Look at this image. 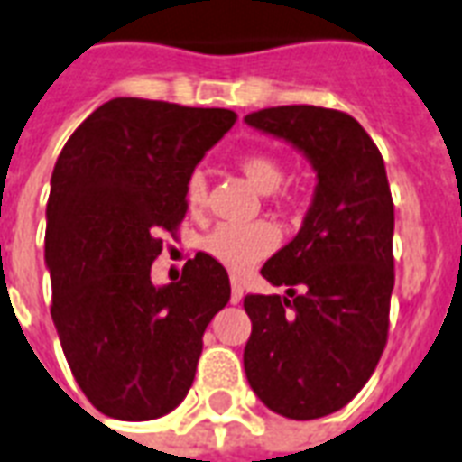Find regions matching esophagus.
<instances>
[{
	"label": "esophagus",
	"mask_w": 462,
	"mask_h": 462,
	"mask_svg": "<svg viewBox=\"0 0 462 462\" xmlns=\"http://www.w3.org/2000/svg\"><path fill=\"white\" fill-rule=\"evenodd\" d=\"M245 291H242V286L237 282H232V291H230V303H240Z\"/></svg>",
	"instance_id": "esophagus-1"
}]
</instances>
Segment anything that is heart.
<instances>
[{
    "label": "heart",
    "mask_w": 462,
    "mask_h": 462,
    "mask_svg": "<svg viewBox=\"0 0 462 462\" xmlns=\"http://www.w3.org/2000/svg\"><path fill=\"white\" fill-rule=\"evenodd\" d=\"M242 176L257 188L259 193H274L286 179V171L279 159L269 153H247L240 159ZM208 200V183L200 171H196L186 183V203L190 210H200ZM279 235L269 222H252V225H217L208 232L200 247L208 257L217 264L230 269L232 274H247L274 252Z\"/></svg>",
    "instance_id": "heart-1"
}]
</instances>
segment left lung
I'll return each instance as SVG.
<instances>
[{"label": "left lung", "instance_id": "left-lung-1", "mask_svg": "<svg viewBox=\"0 0 462 462\" xmlns=\"http://www.w3.org/2000/svg\"><path fill=\"white\" fill-rule=\"evenodd\" d=\"M249 126L296 146L316 171L299 235L262 276L286 296L249 293V387L272 411L309 421L343 409L387 345L394 289V203L382 153L345 112L286 105L252 112Z\"/></svg>", "mask_w": 462, "mask_h": 462}]
</instances>
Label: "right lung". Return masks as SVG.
Here are the masks:
<instances>
[{"instance_id": "obj_1", "label": "right lung", "mask_w": 462, "mask_h": 462, "mask_svg": "<svg viewBox=\"0 0 462 462\" xmlns=\"http://www.w3.org/2000/svg\"><path fill=\"white\" fill-rule=\"evenodd\" d=\"M237 115L115 97L58 156L46 205L51 316L90 404L152 421L186 399L208 323L230 300L225 266L205 252L180 282L156 286L159 232L186 217V183Z\"/></svg>"}]
</instances>
